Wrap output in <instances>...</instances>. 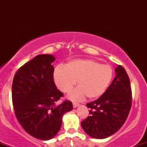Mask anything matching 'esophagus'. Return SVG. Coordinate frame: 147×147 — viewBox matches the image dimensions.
<instances>
[{"instance_id":"1","label":"esophagus","mask_w":147,"mask_h":147,"mask_svg":"<svg viewBox=\"0 0 147 147\" xmlns=\"http://www.w3.org/2000/svg\"><path fill=\"white\" fill-rule=\"evenodd\" d=\"M72 105H73V108H77V107H78V106L80 105V104H79V103H76V102H73L72 103Z\"/></svg>"}]
</instances>
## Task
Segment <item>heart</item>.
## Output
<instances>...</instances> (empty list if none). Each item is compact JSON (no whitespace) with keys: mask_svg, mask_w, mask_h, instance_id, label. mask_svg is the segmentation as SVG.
I'll use <instances>...</instances> for the list:
<instances>
[{"mask_svg":"<svg viewBox=\"0 0 147 147\" xmlns=\"http://www.w3.org/2000/svg\"><path fill=\"white\" fill-rule=\"evenodd\" d=\"M113 77L112 67L90 59H75L59 66L53 73L54 82L63 93H68L76 85L78 88L68 95L74 101L95 99L101 97L110 85Z\"/></svg>","mask_w":147,"mask_h":147,"instance_id":"b5f03b06","label":"heart"}]
</instances>
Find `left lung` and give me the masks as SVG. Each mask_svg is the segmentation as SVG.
I'll list each match as a JSON object with an SVG mask.
<instances>
[{"mask_svg": "<svg viewBox=\"0 0 147 147\" xmlns=\"http://www.w3.org/2000/svg\"><path fill=\"white\" fill-rule=\"evenodd\" d=\"M115 71V77L106 92L86 104L90 116L81 122V126L92 138L104 139L112 136L129 115L132 102L129 76L121 65H117Z\"/></svg>", "mask_w": 147, "mask_h": 147, "instance_id": "obj_1", "label": "left lung"}]
</instances>
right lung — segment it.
<instances>
[{
  "label": "right lung",
  "mask_w": 147,
  "mask_h": 147,
  "mask_svg": "<svg viewBox=\"0 0 147 147\" xmlns=\"http://www.w3.org/2000/svg\"><path fill=\"white\" fill-rule=\"evenodd\" d=\"M55 61L52 55H37L18 69L11 88L18 121L28 134L41 140L55 137L61 127L63 115L73 109L68 100L57 104L63 93L54 82Z\"/></svg>",
  "instance_id": "obj_1"
}]
</instances>
